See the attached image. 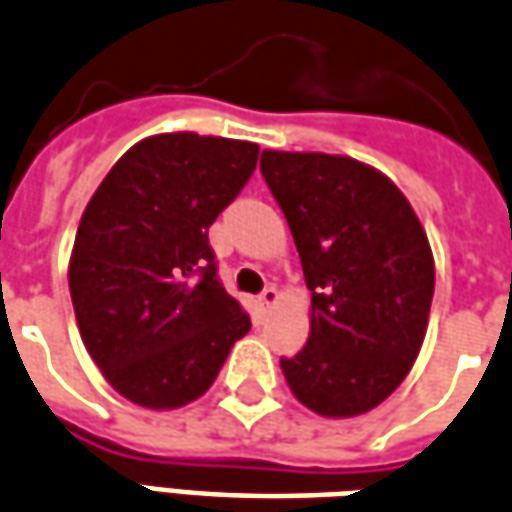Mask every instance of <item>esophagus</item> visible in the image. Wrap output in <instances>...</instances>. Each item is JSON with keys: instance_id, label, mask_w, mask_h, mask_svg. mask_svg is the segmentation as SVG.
Masks as SVG:
<instances>
[{"instance_id": "34e87169", "label": "esophagus", "mask_w": 512, "mask_h": 512, "mask_svg": "<svg viewBox=\"0 0 512 512\" xmlns=\"http://www.w3.org/2000/svg\"><path fill=\"white\" fill-rule=\"evenodd\" d=\"M280 302V291L277 288H266V291L260 293V299H257V305H260V310L266 313V310H271V307Z\"/></svg>"}]
</instances>
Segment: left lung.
<instances>
[{
    "label": "left lung",
    "mask_w": 512,
    "mask_h": 512,
    "mask_svg": "<svg viewBox=\"0 0 512 512\" xmlns=\"http://www.w3.org/2000/svg\"><path fill=\"white\" fill-rule=\"evenodd\" d=\"M282 207L310 296V338L280 366L313 413L352 418L385 402L416 363L435 263L405 194L355 157L260 155Z\"/></svg>",
    "instance_id": "1"
}]
</instances>
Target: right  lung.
I'll use <instances>...</instances> for the list:
<instances>
[{
  "label": "right lung",
  "mask_w": 512,
  "mask_h": 512,
  "mask_svg": "<svg viewBox=\"0 0 512 512\" xmlns=\"http://www.w3.org/2000/svg\"><path fill=\"white\" fill-rule=\"evenodd\" d=\"M260 146L149 135L107 171L82 213L69 288L105 380L146 410H177L219 377L252 321L221 288L210 224L241 194Z\"/></svg>",
  "instance_id": "right-lung-1"
}]
</instances>
